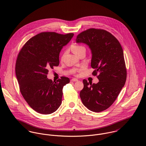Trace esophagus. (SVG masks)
<instances>
[{
    "label": "esophagus",
    "mask_w": 146,
    "mask_h": 146,
    "mask_svg": "<svg viewBox=\"0 0 146 146\" xmlns=\"http://www.w3.org/2000/svg\"><path fill=\"white\" fill-rule=\"evenodd\" d=\"M71 81L74 82H78V80L77 79H76V78H73V79H71Z\"/></svg>",
    "instance_id": "34e87169"
}]
</instances>
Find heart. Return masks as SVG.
Returning <instances> with one entry per match:
<instances>
[{"mask_svg": "<svg viewBox=\"0 0 146 146\" xmlns=\"http://www.w3.org/2000/svg\"><path fill=\"white\" fill-rule=\"evenodd\" d=\"M71 49L72 50V51L73 52V53L75 54H78V53H79L80 52H82V50H85V47L80 44H74L71 46Z\"/></svg>", "mask_w": 146, "mask_h": 146, "instance_id": "1", "label": "heart"}]
</instances>
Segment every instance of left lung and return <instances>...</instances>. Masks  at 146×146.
<instances>
[{"label": "left lung", "instance_id": "obj_1", "mask_svg": "<svg viewBox=\"0 0 146 146\" xmlns=\"http://www.w3.org/2000/svg\"><path fill=\"white\" fill-rule=\"evenodd\" d=\"M76 42L86 44L91 49L92 75L97 84L84 79L80 97L89 110L99 112L110 107L116 100L126 80V68L122 46L110 33L89 29L78 35Z\"/></svg>", "mask_w": 146, "mask_h": 146}]
</instances>
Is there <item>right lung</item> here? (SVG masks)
<instances>
[{
    "label": "right lung",
    "mask_w": 146,
    "mask_h": 146,
    "mask_svg": "<svg viewBox=\"0 0 146 146\" xmlns=\"http://www.w3.org/2000/svg\"><path fill=\"white\" fill-rule=\"evenodd\" d=\"M74 35L40 33L26 42L18 54L15 70L21 94L38 113H52L61 104L63 88L69 78L61 76L53 82L46 78L49 69L59 65L60 51Z\"/></svg>",
    "instance_id": "right-lung-1"
}]
</instances>
